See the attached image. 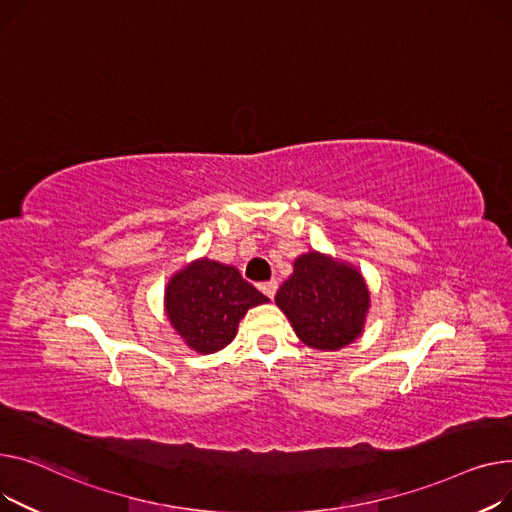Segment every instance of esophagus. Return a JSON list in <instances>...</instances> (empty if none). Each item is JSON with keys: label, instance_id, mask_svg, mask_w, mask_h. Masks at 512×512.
I'll return each mask as SVG.
<instances>
[{"label": "esophagus", "instance_id": "esophagus-1", "mask_svg": "<svg viewBox=\"0 0 512 512\" xmlns=\"http://www.w3.org/2000/svg\"><path fill=\"white\" fill-rule=\"evenodd\" d=\"M277 289H279V283H277L275 279H273V281H266V283H260V291H262L266 297H270V299L275 297Z\"/></svg>", "mask_w": 512, "mask_h": 512}]
</instances>
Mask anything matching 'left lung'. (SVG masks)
Here are the masks:
<instances>
[{
	"mask_svg": "<svg viewBox=\"0 0 512 512\" xmlns=\"http://www.w3.org/2000/svg\"><path fill=\"white\" fill-rule=\"evenodd\" d=\"M275 299L299 339L314 349L330 351L359 337L370 306L362 275L316 252L295 260L293 275Z\"/></svg>",
	"mask_w": 512,
	"mask_h": 512,
	"instance_id": "obj_1",
	"label": "left lung"
}]
</instances>
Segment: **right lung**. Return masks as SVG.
I'll use <instances>...</instances> for the list:
<instances>
[{"label": "right lung", "mask_w": 512, "mask_h": 512, "mask_svg": "<svg viewBox=\"0 0 512 512\" xmlns=\"http://www.w3.org/2000/svg\"><path fill=\"white\" fill-rule=\"evenodd\" d=\"M165 299L171 324L200 353H215L229 345L246 312L268 302L237 268L206 258L177 273L169 281Z\"/></svg>", "instance_id": "add662e5"}]
</instances>
